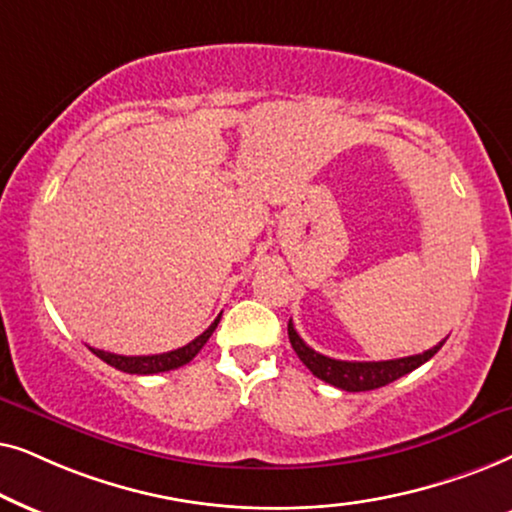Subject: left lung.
I'll return each mask as SVG.
<instances>
[{
	"mask_svg": "<svg viewBox=\"0 0 512 512\" xmlns=\"http://www.w3.org/2000/svg\"><path fill=\"white\" fill-rule=\"evenodd\" d=\"M288 337L290 344L299 360L309 367L313 377L327 381V384L342 388V391H374V388H381L391 381L405 377L412 370H417L419 365H424L426 360H431L435 353L442 349L445 339L433 349H428L424 353H417V356H407V358H395V360H372V363H358V360H335L327 358L323 353L313 351L311 346L304 344V339L297 335L295 325L292 320L288 323Z\"/></svg>",
	"mask_w": 512,
	"mask_h": 512,
	"instance_id": "1",
	"label": "left lung"
}]
</instances>
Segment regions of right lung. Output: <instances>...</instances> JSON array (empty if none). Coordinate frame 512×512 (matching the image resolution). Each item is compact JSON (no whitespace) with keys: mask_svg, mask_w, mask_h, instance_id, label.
<instances>
[{"mask_svg":"<svg viewBox=\"0 0 512 512\" xmlns=\"http://www.w3.org/2000/svg\"><path fill=\"white\" fill-rule=\"evenodd\" d=\"M222 313L217 316L213 323L203 335H199L194 339V342H189L187 346H182V349H175V351H168V353H156V356H117V353H109V351H100V349H91L95 356L100 360H105L107 365L117 367L121 372H128V374H159V372H168V370H177V367L187 365L189 360H192L196 353H199L206 342L210 339V335L215 332L217 323H220Z\"/></svg>","mask_w":512,"mask_h":512,"instance_id":"obj_1","label":"right lung"}]
</instances>
